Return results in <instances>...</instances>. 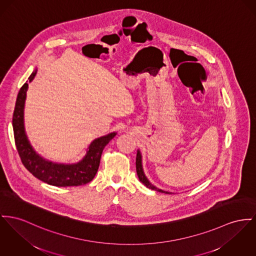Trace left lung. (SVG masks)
Here are the masks:
<instances>
[{"mask_svg":"<svg viewBox=\"0 0 256 256\" xmlns=\"http://www.w3.org/2000/svg\"><path fill=\"white\" fill-rule=\"evenodd\" d=\"M136 170L140 182H142L146 188L155 190V191H158V192H161V193H170V192H168V191H165V190H162V189H159V188L154 186V184L148 180V178H146V174L144 172V168H142V156L140 150H138V152H136Z\"/></svg>","mask_w":256,"mask_h":256,"instance_id":"left-lung-1","label":"left lung"}]
</instances>
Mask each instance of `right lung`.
<instances>
[{
  "mask_svg": "<svg viewBox=\"0 0 256 256\" xmlns=\"http://www.w3.org/2000/svg\"><path fill=\"white\" fill-rule=\"evenodd\" d=\"M38 68L29 76L33 82ZM28 84H24L18 92L12 118V127L18 154L25 168L40 180L54 186H78L90 182L99 169L104 146L116 136V132L100 136L91 142L82 160L72 164L52 162L40 156L34 150L25 131L24 108Z\"/></svg>",
  "mask_w": 256,
  "mask_h": 256,
  "instance_id": "right-lung-1",
  "label": "right lung"
}]
</instances>
